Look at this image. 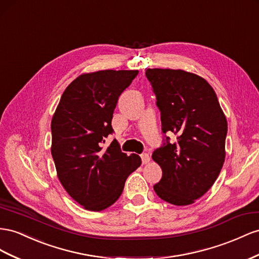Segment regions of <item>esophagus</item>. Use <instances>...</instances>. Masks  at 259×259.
<instances>
[{
    "instance_id": "obj_1",
    "label": "esophagus",
    "mask_w": 259,
    "mask_h": 259,
    "mask_svg": "<svg viewBox=\"0 0 259 259\" xmlns=\"http://www.w3.org/2000/svg\"><path fill=\"white\" fill-rule=\"evenodd\" d=\"M141 158H142V162L144 163V164H146V163H148L149 161H150V157H149V155L148 153H142L141 155Z\"/></svg>"
}]
</instances>
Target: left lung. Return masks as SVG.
Listing matches in <instances>:
<instances>
[{"label":"left lung","instance_id":"1","mask_svg":"<svg viewBox=\"0 0 259 259\" xmlns=\"http://www.w3.org/2000/svg\"><path fill=\"white\" fill-rule=\"evenodd\" d=\"M146 77L161 113L162 146L152 152L162 178L153 185L158 196L177 206L191 205L212 186L226 158L228 123L212 87L182 69L148 68Z\"/></svg>","mask_w":259,"mask_h":259}]
</instances>
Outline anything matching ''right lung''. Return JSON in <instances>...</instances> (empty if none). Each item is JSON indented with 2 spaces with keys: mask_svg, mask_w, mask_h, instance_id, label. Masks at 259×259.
Here are the masks:
<instances>
[{
  "mask_svg": "<svg viewBox=\"0 0 259 259\" xmlns=\"http://www.w3.org/2000/svg\"><path fill=\"white\" fill-rule=\"evenodd\" d=\"M138 71L106 69L82 74L63 93L51 122V153L58 177L69 196L83 208L101 211L121 196L125 181L142 159L121 151L106 138L118 97Z\"/></svg>",
  "mask_w": 259,
  "mask_h": 259,
  "instance_id": "right-lung-1",
  "label": "right lung"
}]
</instances>
